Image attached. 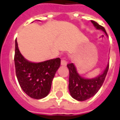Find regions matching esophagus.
<instances>
[{
  "label": "esophagus",
  "mask_w": 120,
  "mask_h": 120,
  "mask_svg": "<svg viewBox=\"0 0 120 120\" xmlns=\"http://www.w3.org/2000/svg\"><path fill=\"white\" fill-rule=\"evenodd\" d=\"M61 65H63V66H66L67 65V62L64 59H62L61 60Z\"/></svg>",
  "instance_id": "1"
}]
</instances>
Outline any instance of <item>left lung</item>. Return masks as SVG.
<instances>
[{
    "label": "left lung",
    "mask_w": 120,
    "mask_h": 120,
    "mask_svg": "<svg viewBox=\"0 0 120 120\" xmlns=\"http://www.w3.org/2000/svg\"><path fill=\"white\" fill-rule=\"evenodd\" d=\"M96 30L103 31L107 36L105 30L97 22L91 20ZM69 71V90L71 96L78 101H85L93 97L101 88L109 69V63L103 73L95 78H86L80 76L77 72L73 63L67 65Z\"/></svg>",
    "instance_id": "obj_1"
}]
</instances>
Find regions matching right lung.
<instances>
[{"label": "right lung", "mask_w": 120, "mask_h": 120, "mask_svg": "<svg viewBox=\"0 0 120 120\" xmlns=\"http://www.w3.org/2000/svg\"><path fill=\"white\" fill-rule=\"evenodd\" d=\"M14 60L17 80L23 91L33 99L47 96L55 73L60 68V58L38 63L30 62L20 53L16 40Z\"/></svg>", "instance_id": "1"}]
</instances>
